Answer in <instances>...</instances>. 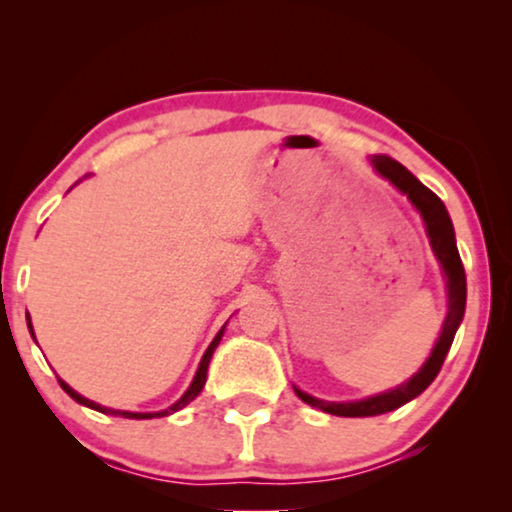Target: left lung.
Returning <instances> with one entry per match:
<instances>
[{
    "instance_id": "1",
    "label": "left lung",
    "mask_w": 512,
    "mask_h": 512,
    "mask_svg": "<svg viewBox=\"0 0 512 512\" xmlns=\"http://www.w3.org/2000/svg\"><path fill=\"white\" fill-rule=\"evenodd\" d=\"M370 165L375 167L377 174H382L384 179L391 181L398 191L408 195V200L415 205V209L422 214L424 226H426V235H429L431 249L436 254L440 268L445 272V286H447V317L443 324V331H440V338L433 347V352L422 368L417 370L415 375L410 377L408 382H403L401 387L384 391V394L363 398V401H349V403H331V401H321V398H314L305 391L296 389V396L300 401H305L312 408H319L328 412V415H338V417H373V415H382V412H391L396 408H401L412 398H417L422 391L429 387V384L436 380V375L443 368V361L447 352H450L454 333L464 319V310H466V272H464V263H461L459 251H457V240H454V228L450 221V214L443 205V200L438 198L436 193L429 191L422 181H419L415 174L405 170V167L398 163V160L389 158V156H370Z\"/></svg>"
}]
</instances>
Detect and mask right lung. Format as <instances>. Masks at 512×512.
I'll return each mask as SVG.
<instances>
[{
	"label": "right lung",
	"mask_w": 512,
	"mask_h": 512,
	"mask_svg": "<svg viewBox=\"0 0 512 512\" xmlns=\"http://www.w3.org/2000/svg\"><path fill=\"white\" fill-rule=\"evenodd\" d=\"M27 326H30V333H32V324H27ZM223 331H226V324L221 326V331L216 333V338L212 340V345L207 347V352H205V356H202V361H200V366H198V373H195L193 382H191V387H188V389H186V394L181 396L177 403L170 405V408H167V410H160V412H128V410H111V408H102L100 403H95V401H88V398H83L81 394H76V391H74L72 387H69L67 382H62V380H58V382H60V387L65 389L67 394L72 396L76 403L86 405V408H93V410H97V412H104V415L125 417V419H151V417H167V415H172V412H177V410H181V408H186V405L191 403L193 398L200 394L202 387H205V382H207V368H209V361H212V354H214V349L219 347V342H221V338H223ZM32 335H34V333H32Z\"/></svg>",
	"instance_id": "1"
}]
</instances>
